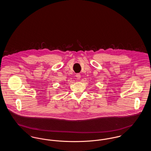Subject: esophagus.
Listing matches in <instances>:
<instances>
[{
    "label": "esophagus",
    "instance_id": "esophagus-1",
    "mask_svg": "<svg viewBox=\"0 0 151 151\" xmlns=\"http://www.w3.org/2000/svg\"><path fill=\"white\" fill-rule=\"evenodd\" d=\"M76 77L77 78V79H80V78H81V75H80V73H77V74L76 75Z\"/></svg>",
    "mask_w": 151,
    "mask_h": 151
}]
</instances>
